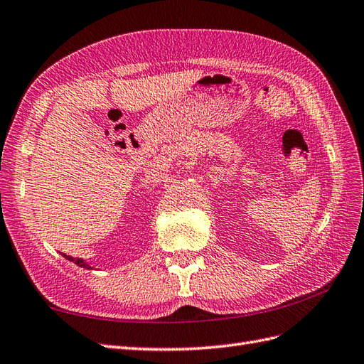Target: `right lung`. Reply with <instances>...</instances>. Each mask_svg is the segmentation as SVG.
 Wrapping results in <instances>:
<instances>
[{
    "instance_id": "1",
    "label": "right lung",
    "mask_w": 364,
    "mask_h": 364,
    "mask_svg": "<svg viewBox=\"0 0 364 364\" xmlns=\"http://www.w3.org/2000/svg\"><path fill=\"white\" fill-rule=\"evenodd\" d=\"M62 256H64L67 261H70V262H75L76 265H79V267H82V268H87V269H95V267H91L87 261H84V259H80V257H73V256H67L65 253H62Z\"/></svg>"
}]
</instances>
